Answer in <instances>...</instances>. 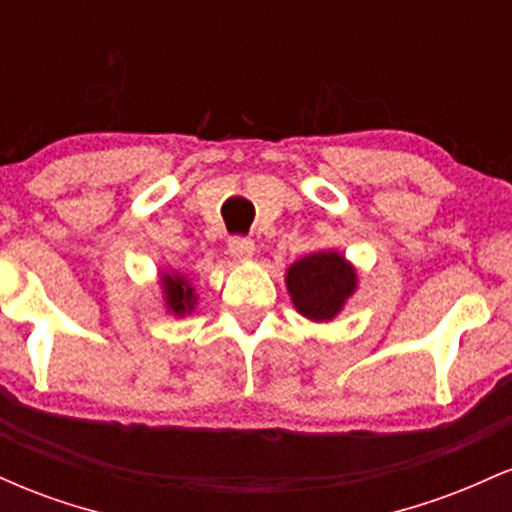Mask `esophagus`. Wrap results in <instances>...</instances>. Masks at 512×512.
I'll list each match as a JSON object with an SVG mask.
<instances>
[{
  "label": "esophagus",
  "mask_w": 512,
  "mask_h": 512,
  "mask_svg": "<svg viewBox=\"0 0 512 512\" xmlns=\"http://www.w3.org/2000/svg\"><path fill=\"white\" fill-rule=\"evenodd\" d=\"M228 252H231L236 260H250L252 255H255V243H252L250 238H231L228 240Z\"/></svg>",
  "instance_id": "esophagus-1"
}]
</instances>
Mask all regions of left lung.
<instances>
[{
	"label": "left lung",
	"instance_id": "8db88e82",
	"mask_svg": "<svg viewBox=\"0 0 512 512\" xmlns=\"http://www.w3.org/2000/svg\"><path fill=\"white\" fill-rule=\"evenodd\" d=\"M291 301L308 320L327 322L356 291V269L337 252H313L286 272Z\"/></svg>",
	"mask_w": 512,
	"mask_h": 512
}]
</instances>
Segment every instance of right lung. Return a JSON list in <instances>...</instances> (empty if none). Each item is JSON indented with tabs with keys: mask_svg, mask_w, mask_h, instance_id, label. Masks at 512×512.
I'll list each match as a JSON object with an SVG mask.
<instances>
[{
	"mask_svg": "<svg viewBox=\"0 0 512 512\" xmlns=\"http://www.w3.org/2000/svg\"><path fill=\"white\" fill-rule=\"evenodd\" d=\"M161 284H163V293H166V305H168L170 313L185 315L195 308V301H197L195 289L187 284L185 276L163 274Z\"/></svg>",
	"mask_w": 512,
	"mask_h": 512,
	"instance_id": "1",
	"label": "right lung"
}]
</instances>
